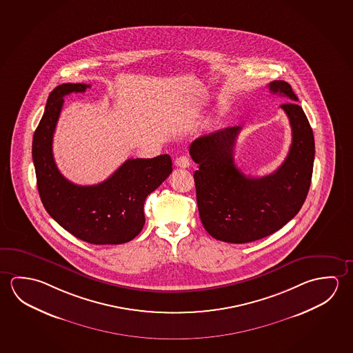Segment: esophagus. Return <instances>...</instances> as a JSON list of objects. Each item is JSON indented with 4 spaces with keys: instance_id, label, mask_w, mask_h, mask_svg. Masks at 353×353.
<instances>
[{
    "instance_id": "esophagus-1",
    "label": "esophagus",
    "mask_w": 353,
    "mask_h": 353,
    "mask_svg": "<svg viewBox=\"0 0 353 353\" xmlns=\"http://www.w3.org/2000/svg\"><path fill=\"white\" fill-rule=\"evenodd\" d=\"M174 163H176V166L179 168H190V165H191V161H190V159L188 157H179L176 159V161H174Z\"/></svg>"
}]
</instances>
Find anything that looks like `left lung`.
I'll return each instance as SVG.
<instances>
[{"instance_id":"8db88e82","label":"left lung","mask_w":353,"mask_h":353,"mask_svg":"<svg viewBox=\"0 0 353 353\" xmlns=\"http://www.w3.org/2000/svg\"><path fill=\"white\" fill-rule=\"evenodd\" d=\"M268 87L292 101L281 105L292 127V145L273 174L248 177L236 168L234 146L241 127L204 135L190 146L199 166L194 172L199 216L209 235L220 241L251 243L277 232L301 210L310 188L315 157L312 127L288 82L276 80Z\"/></svg>"}]
</instances>
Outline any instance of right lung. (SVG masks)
I'll list each match as a JSON object with an SVG mask.
<instances>
[{
  "mask_svg": "<svg viewBox=\"0 0 353 353\" xmlns=\"http://www.w3.org/2000/svg\"><path fill=\"white\" fill-rule=\"evenodd\" d=\"M88 87L63 83L49 94L32 145L37 185L44 208L65 230L93 245H119L143 230L145 199L172 172V160L168 154L129 159L99 185H79L65 179L52 157V135L64 96Z\"/></svg>",
  "mask_w": 353,
  "mask_h": 353,
  "instance_id": "1",
  "label": "right lung"
}]
</instances>
